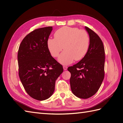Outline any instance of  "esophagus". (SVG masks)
Instances as JSON below:
<instances>
[{"label": "esophagus", "instance_id": "1", "mask_svg": "<svg viewBox=\"0 0 123 123\" xmlns=\"http://www.w3.org/2000/svg\"><path fill=\"white\" fill-rule=\"evenodd\" d=\"M63 70H67V68H68L67 67H66V66H63Z\"/></svg>", "mask_w": 123, "mask_h": 123}]
</instances>
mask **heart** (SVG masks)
Listing matches in <instances>:
<instances>
[{"mask_svg": "<svg viewBox=\"0 0 123 123\" xmlns=\"http://www.w3.org/2000/svg\"><path fill=\"white\" fill-rule=\"evenodd\" d=\"M54 37L48 39L47 46L53 57H57L64 49L58 57V61L62 64L68 65L74 60H82L88 51L90 37L85 30L65 26L55 32Z\"/></svg>", "mask_w": 123, "mask_h": 123, "instance_id": "1", "label": "heart"}]
</instances>
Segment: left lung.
Listing matches in <instances>:
<instances>
[{
    "label": "left lung",
    "mask_w": 123,
    "mask_h": 123,
    "mask_svg": "<svg viewBox=\"0 0 123 123\" xmlns=\"http://www.w3.org/2000/svg\"><path fill=\"white\" fill-rule=\"evenodd\" d=\"M90 37V44L86 55L68 70L71 73L70 87L77 97L87 99L95 95L103 81L105 67V49L97 34L85 27Z\"/></svg>",
    "instance_id": "obj_1"
}]
</instances>
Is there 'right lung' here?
<instances>
[{
    "mask_svg": "<svg viewBox=\"0 0 123 123\" xmlns=\"http://www.w3.org/2000/svg\"><path fill=\"white\" fill-rule=\"evenodd\" d=\"M51 26L35 30L25 36L18 51L19 76L26 92L38 100L53 93L55 81L63 71L47 46Z\"/></svg>",
    "mask_w": 123,
    "mask_h": 123,
    "instance_id": "add662e5",
    "label": "right lung"
}]
</instances>
